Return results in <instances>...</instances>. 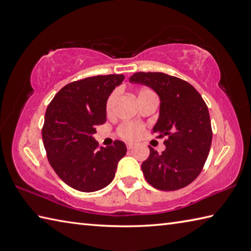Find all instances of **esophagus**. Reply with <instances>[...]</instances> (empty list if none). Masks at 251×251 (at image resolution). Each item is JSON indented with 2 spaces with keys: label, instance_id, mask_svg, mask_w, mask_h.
Returning <instances> with one entry per match:
<instances>
[{
  "label": "esophagus",
  "instance_id": "34e87169",
  "mask_svg": "<svg viewBox=\"0 0 251 251\" xmlns=\"http://www.w3.org/2000/svg\"><path fill=\"white\" fill-rule=\"evenodd\" d=\"M126 146H127V150H131V148H134L135 145H134L133 143H127Z\"/></svg>",
  "mask_w": 251,
  "mask_h": 251
}]
</instances>
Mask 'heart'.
I'll list each match as a JSON object with an SVG mask.
<instances>
[{"label":"heart","mask_w":251,"mask_h":251,"mask_svg":"<svg viewBox=\"0 0 251 251\" xmlns=\"http://www.w3.org/2000/svg\"><path fill=\"white\" fill-rule=\"evenodd\" d=\"M117 92H113L112 94L109 95L107 99V101H106V113L107 114H112L113 109H114V105H115V101L117 100ZM151 96H156L155 93L152 92L150 88H142L138 92V100H143V99H147V97H151ZM144 127L143 125L139 124V123H134V122H128V123H124L120 126L118 128V134H120L123 138L127 139V141H136L141 137L143 134Z\"/></svg>","instance_id":"1"}]
</instances>
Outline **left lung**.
I'll list each match as a JSON object with an SVG mask.
<instances>
[{"label": "left lung", "instance_id": "1", "mask_svg": "<svg viewBox=\"0 0 251 251\" xmlns=\"http://www.w3.org/2000/svg\"><path fill=\"white\" fill-rule=\"evenodd\" d=\"M129 82L146 85L159 96L152 133L166 137L161 154L150 146V156L142 164L144 176L159 190L184 188L201 174L210 151L212 130L205 100L193 85L165 73L138 72Z\"/></svg>", "mask_w": 251, "mask_h": 251}]
</instances>
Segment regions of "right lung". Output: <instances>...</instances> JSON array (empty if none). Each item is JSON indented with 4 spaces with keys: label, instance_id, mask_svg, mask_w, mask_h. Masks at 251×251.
I'll return each instance as SVG.
<instances>
[{
    "label": "right lung",
    "instance_id": "obj_1",
    "mask_svg": "<svg viewBox=\"0 0 251 251\" xmlns=\"http://www.w3.org/2000/svg\"><path fill=\"white\" fill-rule=\"evenodd\" d=\"M123 74L97 75L65 85L48 106L42 138L50 166L72 188L84 193L112 182L127 148L121 141L99 148L93 135L106 122V101Z\"/></svg>",
    "mask_w": 251,
    "mask_h": 251
}]
</instances>
